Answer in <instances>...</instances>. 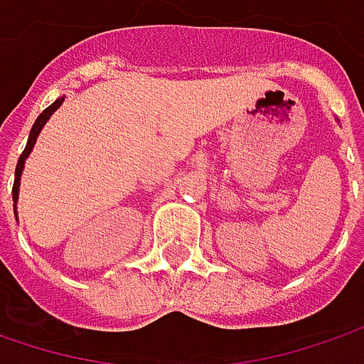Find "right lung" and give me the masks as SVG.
I'll list each match as a JSON object with an SVG mask.
<instances>
[{
  "label": "right lung",
  "instance_id": "obj_1",
  "mask_svg": "<svg viewBox=\"0 0 364 364\" xmlns=\"http://www.w3.org/2000/svg\"><path fill=\"white\" fill-rule=\"evenodd\" d=\"M63 102V98H57L53 105H49L38 117L34 121L33 129H31V136H28V141H26V148H24V152H22V156L18 159V164H16V179H14V187H11V196H14V202L18 200V189H20V175H22V168H24V161H26V156L31 154V150H33L34 141H36V136L41 134V129H43V125L47 123V119L53 115V111L59 109V105Z\"/></svg>",
  "mask_w": 364,
  "mask_h": 364
}]
</instances>
